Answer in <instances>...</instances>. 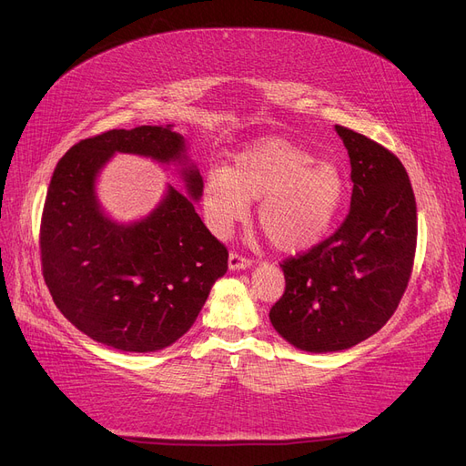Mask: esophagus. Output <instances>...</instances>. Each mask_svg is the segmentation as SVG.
Instances as JSON below:
<instances>
[{
    "label": "esophagus",
    "mask_w": 466,
    "mask_h": 466,
    "mask_svg": "<svg viewBox=\"0 0 466 466\" xmlns=\"http://www.w3.org/2000/svg\"><path fill=\"white\" fill-rule=\"evenodd\" d=\"M251 265H253L251 259H246V257L238 255V253H230V257H228L230 270H246V268H251Z\"/></svg>",
    "instance_id": "34e87169"
}]
</instances>
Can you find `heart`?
Instances as JSON below:
<instances>
[{
	"mask_svg": "<svg viewBox=\"0 0 466 466\" xmlns=\"http://www.w3.org/2000/svg\"><path fill=\"white\" fill-rule=\"evenodd\" d=\"M346 199V178L332 161L277 137L239 151L230 168L207 170L201 205L207 224L227 236L259 201L257 224L270 244L286 253L315 248L329 234Z\"/></svg>",
	"mask_w": 466,
	"mask_h": 466,
	"instance_id": "heart-1",
	"label": "heart"
}]
</instances>
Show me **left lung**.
I'll use <instances>...</instances> for the list:
<instances>
[{"label":"left lung","mask_w":466,"mask_h":466,"mask_svg":"<svg viewBox=\"0 0 466 466\" xmlns=\"http://www.w3.org/2000/svg\"><path fill=\"white\" fill-rule=\"evenodd\" d=\"M351 163V209L334 236L282 267L284 296L270 322L309 353L350 350L398 309L417 248V203L401 161L336 125Z\"/></svg>","instance_id":"left-lung-1"}]
</instances>
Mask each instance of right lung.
<instances>
[{"instance_id": "add662e5", "label": "right lung", "mask_w": 466, "mask_h": 466, "mask_svg": "<svg viewBox=\"0 0 466 466\" xmlns=\"http://www.w3.org/2000/svg\"><path fill=\"white\" fill-rule=\"evenodd\" d=\"M116 152L175 164L185 192L169 185L142 219L120 223L96 198V178ZM203 178L184 136L165 127L109 130L68 149L51 177L42 215L44 280L63 317L120 351L172 346L196 322L228 251L196 213Z\"/></svg>"}]
</instances>
